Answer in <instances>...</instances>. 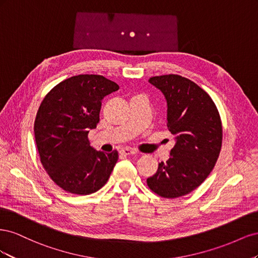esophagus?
<instances>
[{"label":"esophagus","instance_id":"34e87169","mask_svg":"<svg viewBox=\"0 0 258 258\" xmlns=\"http://www.w3.org/2000/svg\"><path fill=\"white\" fill-rule=\"evenodd\" d=\"M120 153H121L122 155H126V156H128V155H135V154H137V152H136L135 150H132V148H129V147H124V148H121V150H120Z\"/></svg>","mask_w":258,"mask_h":258}]
</instances>
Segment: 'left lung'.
Here are the masks:
<instances>
[{
  "label": "left lung",
  "instance_id": "obj_1",
  "mask_svg": "<svg viewBox=\"0 0 258 258\" xmlns=\"http://www.w3.org/2000/svg\"><path fill=\"white\" fill-rule=\"evenodd\" d=\"M148 82L166 98L167 126L175 144L147 185L163 198L182 197L201 185L215 166L223 139L221 117L211 97L188 79L169 74Z\"/></svg>",
  "mask_w": 258,
  "mask_h": 258
}]
</instances>
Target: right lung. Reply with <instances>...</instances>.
Masks as SVG:
<instances>
[{"instance_id": "1", "label": "right lung", "mask_w": 258, "mask_h": 258, "mask_svg": "<svg viewBox=\"0 0 258 258\" xmlns=\"http://www.w3.org/2000/svg\"><path fill=\"white\" fill-rule=\"evenodd\" d=\"M119 86L102 75L82 74L59 83L46 95L34 121L41 162L62 189L89 195L104 186L118 153L90 146L88 134L100 120L101 101Z\"/></svg>"}]
</instances>
